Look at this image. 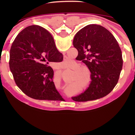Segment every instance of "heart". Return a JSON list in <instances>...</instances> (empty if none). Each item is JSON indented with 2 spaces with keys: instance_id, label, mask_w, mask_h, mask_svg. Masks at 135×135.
<instances>
[{
  "instance_id": "1",
  "label": "heart",
  "mask_w": 135,
  "mask_h": 135,
  "mask_svg": "<svg viewBox=\"0 0 135 135\" xmlns=\"http://www.w3.org/2000/svg\"><path fill=\"white\" fill-rule=\"evenodd\" d=\"M66 68H69L70 67H71V64H70V63H68V62H66ZM80 67V66L79 65V64H77L76 66H75V68H79ZM84 71L86 72V73H90V70L88 68H87V67H82V68H79V69H78V71H77V73L80 74L81 73H82V72H84ZM82 76V77H85L86 76V75H85V74H83Z\"/></svg>"
}]
</instances>
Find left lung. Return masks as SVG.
Returning <instances> with one entry per match:
<instances>
[{
  "label": "left lung",
  "instance_id": "left-lung-1",
  "mask_svg": "<svg viewBox=\"0 0 135 135\" xmlns=\"http://www.w3.org/2000/svg\"><path fill=\"white\" fill-rule=\"evenodd\" d=\"M73 45L77 57L90 69L91 81L84 93L72 99L87 101L108 95L117 85L123 65L122 51L113 35L100 25H89L77 32Z\"/></svg>",
  "mask_w": 135,
  "mask_h": 135
}]
</instances>
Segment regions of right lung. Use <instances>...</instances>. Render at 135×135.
Masks as SVG:
<instances>
[{
  "label": "right lung",
  "instance_id": "obj_1",
  "mask_svg": "<svg viewBox=\"0 0 135 135\" xmlns=\"http://www.w3.org/2000/svg\"><path fill=\"white\" fill-rule=\"evenodd\" d=\"M51 37L39 26L26 27L13 42L9 65L16 85L29 97L61 101L62 97L53 81V70L43 64L47 61L61 62L63 60L62 54L57 50Z\"/></svg>",
  "mask_w": 135,
  "mask_h": 135
}]
</instances>
